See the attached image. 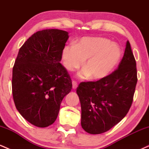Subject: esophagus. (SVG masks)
Returning a JSON list of instances; mask_svg holds the SVG:
<instances>
[{
  "label": "esophagus",
  "instance_id": "obj_1",
  "mask_svg": "<svg viewBox=\"0 0 149 149\" xmlns=\"http://www.w3.org/2000/svg\"><path fill=\"white\" fill-rule=\"evenodd\" d=\"M72 85H73V89H74V90H76L77 88V87H78V83H77L76 81H75V80H73L72 82Z\"/></svg>",
  "mask_w": 149,
  "mask_h": 149
}]
</instances>
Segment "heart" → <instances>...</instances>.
I'll use <instances>...</instances> for the list:
<instances>
[{
  "mask_svg": "<svg viewBox=\"0 0 149 149\" xmlns=\"http://www.w3.org/2000/svg\"><path fill=\"white\" fill-rule=\"evenodd\" d=\"M122 55L120 47L109 39L102 37H83L75 44L66 45L62 49L64 66L69 71L79 68L82 78L90 76L98 80L109 74L118 64Z\"/></svg>",
  "mask_w": 149,
  "mask_h": 149,
  "instance_id": "heart-1",
  "label": "heart"
}]
</instances>
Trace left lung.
Instances as JSON below:
<instances>
[{"mask_svg": "<svg viewBox=\"0 0 149 149\" xmlns=\"http://www.w3.org/2000/svg\"><path fill=\"white\" fill-rule=\"evenodd\" d=\"M136 83V61L127 40L117 69L97 81L82 82L77 88L83 129L98 134L118 123L130 109Z\"/></svg>", "mask_w": 149, "mask_h": 149, "instance_id": "8db88e82", "label": "left lung"}]
</instances>
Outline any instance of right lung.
Masks as SVG:
<instances>
[{"mask_svg":"<svg viewBox=\"0 0 149 149\" xmlns=\"http://www.w3.org/2000/svg\"><path fill=\"white\" fill-rule=\"evenodd\" d=\"M59 29L37 31L20 47L13 69L12 90L17 109L38 127L54 123L72 82L61 65V54L69 38Z\"/></svg>","mask_w":149,"mask_h":149,"instance_id":"right-lung-1","label":"right lung"}]
</instances>
